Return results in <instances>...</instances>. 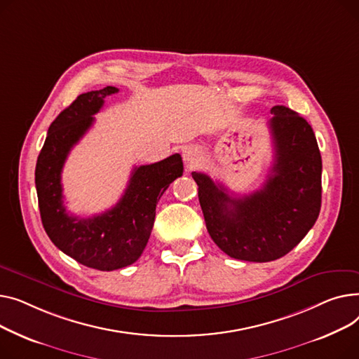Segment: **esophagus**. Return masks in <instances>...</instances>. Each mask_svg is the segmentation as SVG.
Segmentation results:
<instances>
[{
  "label": "esophagus",
  "instance_id": "obj_1",
  "mask_svg": "<svg viewBox=\"0 0 359 359\" xmlns=\"http://www.w3.org/2000/svg\"><path fill=\"white\" fill-rule=\"evenodd\" d=\"M198 158H200V154L196 147L189 146V147H185V149L182 151V159L187 166H193L198 161Z\"/></svg>",
  "mask_w": 359,
  "mask_h": 359
}]
</instances>
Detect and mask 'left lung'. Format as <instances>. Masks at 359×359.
Segmentation results:
<instances>
[{"instance_id":"1","label":"left lung","mask_w":359,"mask_h":359,"mask_svg":"<svg viewBox=\"0 0 359 359\" xmlns=\"http://www.w3.org/2000/svg\"><path fill=\"white\" fill-rule=\"evenodd\" d=\"M271 174L258 191L231 197L222 184L193 172L205 226L230 258L276 261L307 235L320 213L322 156L311 126L284 105L271 109Z\"/></svg>"}]
</instances>
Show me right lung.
Instances as JSON below:
<instances>
[{"label": "right lung", "instance_id": "obj_1", "mask_svg": "<svg viewBox=\"0 0 359 359\" xmlns=\"http://www.w3.org/2000/svg\"><path fill=\"white\" fill-rule=\"evenodd\" d=\"M116 87L81 94L50 124L36 163L40 217L50 241L76 262L100 271H114L139 259L149 241L159 198L182 175L178 154L161 162L136 166L120 201L98 216L79 219L63 205L60 174L79 139L88 132L107 95Z\"/></svg>", "mask_w": 359, "mask_h": 359}]
</instances>
